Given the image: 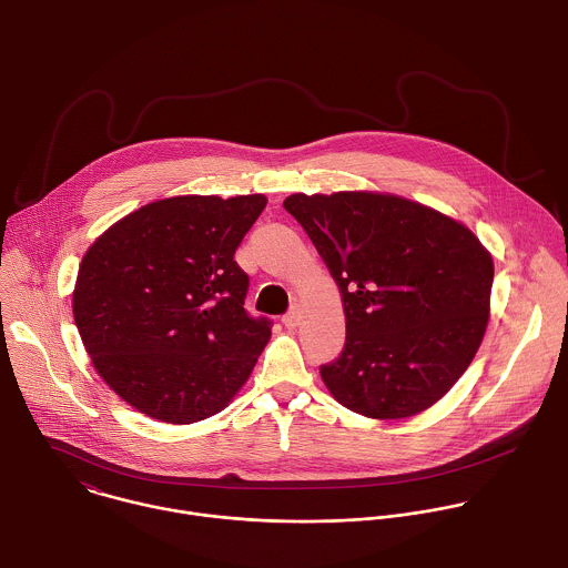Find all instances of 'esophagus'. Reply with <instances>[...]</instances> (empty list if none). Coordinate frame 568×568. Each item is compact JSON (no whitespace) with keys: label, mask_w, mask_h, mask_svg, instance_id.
I'll return each instance as SVG.
<instances>
[{"label":"esophagus","mask_w":568,"mask_h":568,"mask_svg":"<svg viewBox=\"0 0 568 568\" xmlns=\"http://www.w3.org/2000/svg\"><path fill=\"white\" fill-rule=\"evenodd\" d=\"M283 325L290 327V329H294V327L298 325V312H296V307L290 310V312L283 316Z\"/></svg>","instance_id":"obj_1"}]
</instances>
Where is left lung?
I'll return each instance as SVG.
<instances>
[{"label": "left lung", "instance_id": "left-lung-1", "mask_svg": "<svg viewBox=\"0 0 568 568\" xmlns=\"http://www.w3.org/2000/svg\"><path fill=\"white\" fill-rule=\"evenodd\" d=\"M283 207L343 296L345 347L321 365L332 396L378 420L438 403L471 365L489 323L494 258L478 236L394 194H292Z\"/></svg>", "mask_w": 568, "mask_h": 568}]
</instances>
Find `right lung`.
<instances>
[{
	"label": "right lung",
	"instance_id": "obj_1",
	"mask_svg": "<svg viewBox=\"0 0 568 568\" xmlns=\"http://www.w3.org/2000/svg\"><path fill=\"white\" fill-rule=\"evenodd\" d=\"M263 194L172 196L108 227L72 292L83 347L108 387L170 425L219 414L250 378L272 321L250 316L234 252Z\"/></svg>",
	"mask_w": 568,
	"mask_h": 568
}]
</instances>
